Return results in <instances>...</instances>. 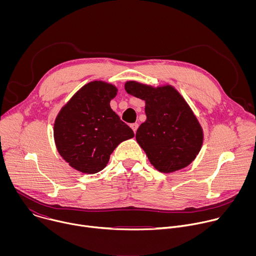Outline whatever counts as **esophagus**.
Wrapping results in <instances>:
<instances>
[{
  "mask_svg": "<svg viewBox=\"0 0 256 256\" xmlns=\"http://www.w3.org/2000/svg\"><path fill=\"white\" fill-rule=\"evenodd\" d=\"M130 128H132L134 132H136V130H138V124H136V122H134V124H130Z\"/></svg>",
  "mask_w": 256,
  "mask_h": 256,
  "instance_id": "obj_1",
  "label": "esophagus"
}]
</instances>
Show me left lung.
<instances>
[{
  "label": "left lung",
  "instance_id": "left-lung-1",
  "mask_svg": "<svg viewBox=\"0 0 256 256\" xmlns=\"http://www.w3.org/2000/svg\"><path fill=\"white\" fill-rule=\"evenodd\" d=\"M124 88L146 101L147 120L138 128L136 138L151 164L163 173L190 165L200 151L204 134L184 97L169 85L153 88L130 81Z\"/></svg>",
  "mask_w": 256,
  "mask_h": 256
}]
</instances>
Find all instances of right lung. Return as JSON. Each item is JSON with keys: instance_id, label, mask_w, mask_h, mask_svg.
Here are the masks:
<instances>
[{"instance_id": "add662e5", "label": "right lung", "mask_w": 256, "mask_h": 256, "mask_svg": "<svg viewBox=\"0 0 256 256\" xmlns=\"http://www.w3.org/2000/svg\"><path fill=\"white\" fill-rule=\"evenodd\" d=\"M116 86L102 81L83 86L60 109L54 136L60 155L74 169L101 171L118 146L134 134L110 107Z\"/></svg>"}]
</instances>
